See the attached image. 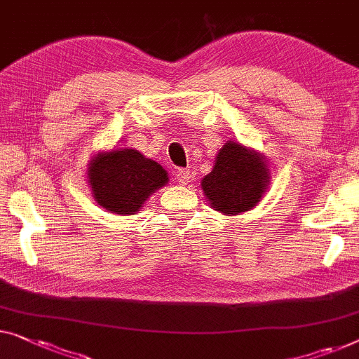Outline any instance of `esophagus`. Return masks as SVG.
Masks as SVG:
<instances>
[{
    "label": "esophagus",
    "mask_w": 359,
    "mask_h": 359,
    "mask_svg": "<svg viewBox=\"0 0 359 359\" xmlns=\"http://www.w3.org/2000/svg\"><path fill=\"white\" fill-rule=\"evenodd\" d=\"M175 180L178 184H186L189 181V171L184 168H178L175 171Z\"/></svg>",
    "instance_id": "34e87169"
}]
</instances>
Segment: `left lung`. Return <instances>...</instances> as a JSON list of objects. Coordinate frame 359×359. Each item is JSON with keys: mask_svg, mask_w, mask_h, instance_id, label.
I'll use <instances>...</instances> for the list:
<instances>
[{"mask_svg": "<svg viewBox=\"0 0 359 359\" xmlns=\"http://www.w3.org/2000/svg\"><path fill=\"white\" fill-rule=\"evenodd\" d=\"M269 183V168L262 157L236 142H226L217 155L214 170L202 180L210 205L225 215L252 209Z\"/></svg>", "mask_w": 359, "mask_h": 359, "instance_id": "left-lung-1", "label": "left lung"}]
</instances>
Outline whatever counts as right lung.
<instances>
[{"instance_id": "add662e5", "label": "right lung", "mask_w": 359, "mask_h": 359, "mask_svg": "<svg viewBox=\"0 0 359 359\" xmlns=\"http://www.w3.org/2000/svg\"><path fill=\"white\" fill-rule=\"evenodd\" d=\"M89 181L103 209L129 215L141 209L155 189L167 184L168 175L137 150L118 149L92 160Z\"/></svg>"}]
</instances>
